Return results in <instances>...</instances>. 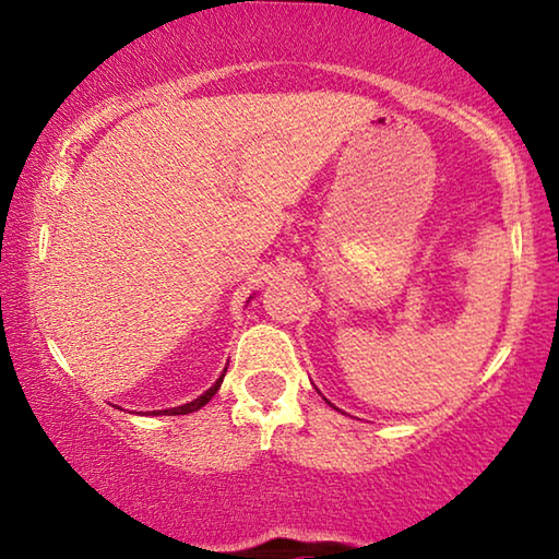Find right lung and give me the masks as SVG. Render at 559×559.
<instances>
[{"label":"right lung","instance_id":"add662e5","mask_svg":"<svg viewBox=\"0 0 559 559\" xmlns=\"http://www.w3.org/2000/svg\"><path fill=\"white\" fill-rule=\"evenodd\" d=\"M226 372V370H224ZM224 377V374H222ZM222 377L219 380H216L210 390H206L202 396H197L194 402H189V404H182V406H175V409H165V412H153V414H167V416H175V414H189V412H197V409H202V406L212 400V396L216 394V390H219L222 386Z\"/></svg>","mask_w":559,"mask_h":559}]
</instances>
